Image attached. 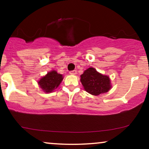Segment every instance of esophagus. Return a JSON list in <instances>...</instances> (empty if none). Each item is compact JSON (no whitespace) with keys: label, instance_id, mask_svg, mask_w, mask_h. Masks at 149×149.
<instances>
[{"label":"esophagus","instance_id":"obj_1","mask_svg":"<svg viewBox=\"0 0 149 149\" xmlns=\"http://www.w3.org/2000/svg\"><path fill=\"white\" fill-rule=\"evenodd\" d=\"M76 73H77V71H76V70H73V71H69V73L71 75H76Z\"/></svg>","mask_w":149,"mask_h":149}]
</instances>
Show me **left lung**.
Returning a JSON list of instances; mask_svg holds the SVG:
<instances>
[{
    "instance_id": "obj_1",
    "label": "left lung",
    "mask_w": 149,
    "mask_h": 149,
    "mask_svg": "<svg viewBox=\"0 0 149 149\" xmlns=\"http://www.w3.org/2000/svg\"><path fill=\"white\" fill-rule=\"evenodd\" d=\"M80 78L85 91L92 95L105 93L111 89L109 77L101 74L92 67L85 70Z\"/></svg>"
}]
</instances>
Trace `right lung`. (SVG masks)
Returning <instances> with one entry per match:
<instances>
[{
  "label": "right lung",
  "mask_w": 149,
  "mask_h": 149,
  "mask_svg": "<svg viewBox=\"0 0 149 149\" xmlns=\"http://www.w3.org/2000/svg\"><path fill=\"white\" fill-rule=\"evenodd\" d=\"M62 80V75L59 74L55 71H52L42 77L38 81V84L44 92H51L57 88Z\"/></svg>",
  "instance_id": "right-lung-1"
}]
</instances>
